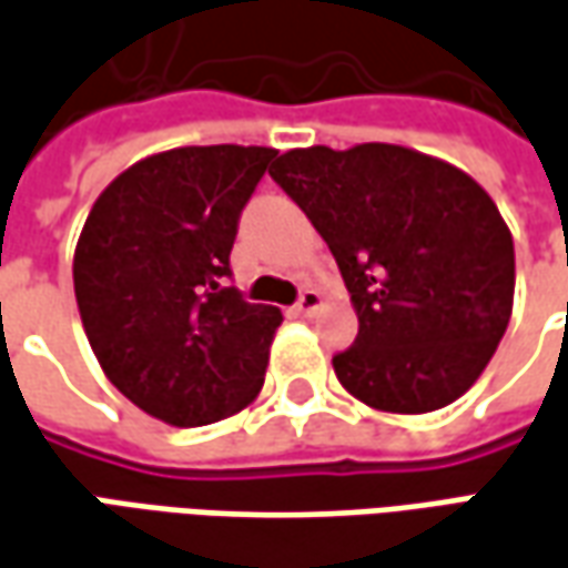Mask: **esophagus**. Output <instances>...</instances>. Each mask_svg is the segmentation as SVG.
<instances>
[{"mask_svg":"<svg viewBox=\"0 0 568 568\" xmlns=\"http://www.w3.org/2000/svg\"><path fill=\"white\" fill-rule=\"evenodd\" d=\"M320 307H323V295H320L316 288H304V292H301L298 304H295V314H298V316H314Z\"/></svg>","mask_w":568,"mask_h":568,"instance_id":"1","label":"esophagus"}]
</instances>
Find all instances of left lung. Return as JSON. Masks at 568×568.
<instances>
[{"label":"left lung","instance_id":"obj_1","mask_svg":"<svg viewBox=\"0 0 568 568\" xmlns=\"http://www.w3.org/2000/svg\"><path fill=\"white\" fill-rule=\"evenodd\" d=\"M270 176L326 239L357 311L338 382L385 414H429L481 376L513 314V235L473 176L364 142L292 149Z\"/></svg>","mask_w":568,"mask_h":568}]
</instances>
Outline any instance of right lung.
Segmentation results:
<instances>
[{
	"label": "right lung",
	"instance_id": "obj_1",
	"mask_svg": "<svg viewBox=\"0 0 568 568\" xmlns=\"http://www.w3.org/2000/svg\"><path fill=\"white\" fill-rule=\"evenodd\" d=\"M276 149L186 145L123 171L95 199L73 254L80 320L111 385L171 426L248 407L280 307L230 285L242 207Z\"/></svg>",
	"mask_w": 568,
	"mask_h": 568
}]
</instances>
